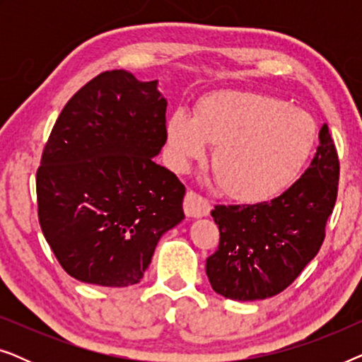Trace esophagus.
Returning a JSON list of instances; mask_svg holds the SVG:
<instances>
[{"label":"esophagus","instance_id":"obj_1","mask_svg":"<svg viewBox=\"0 0 362 362\" xmlns=\"http://www.w3.org/2000/svg\"><path fill=\"white\" fill-rule=\"evenodd\" d=\"M185 212L187 217H204L211 212V204L206 197L194 191H187L185 197Z\"/></svg>","mask_w":362,"mask_h":362}]
</instances>
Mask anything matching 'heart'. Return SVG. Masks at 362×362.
Returning <instances> with one entry per match:
<instances>
[{
  "label": "heart",
  "mask_w": 362,
  "mask_h": 362,
  "mask_svg": "<svg viewBox=\"0 0 362 362\" xmlns=\"http://www.w3.org/2000/svg\"><path fill=\"white\" fill-rule=\"evenodd\" d=\"M166 133L177 168L201 160L206 143L216 146L212 170L222 191L257 204L293 185L315 146L316 125L279 97L222 90L202 98L194 118L173 113Z\"/></svg>",
  "instance_id": "heart-1"
}]
</instances>
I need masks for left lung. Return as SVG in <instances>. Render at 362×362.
<instances>
[{"label":"left lung","instance_id":"left-lung-1","mask_svg":"<svg viewBox=\"0 0 362 362\" xmlns=\"http://www.w3.org/2000/svg\"><path fill=\"white\" fill-rule=\"evenodd\" d=\"M339 160L328 125L320 146L295 185L270 202L216 206L219 247L206 260L216 293L254 301L279 295L315 259L338 196Z\"/></svg>","mask_w":362,"mask_h":362}]
</instances>
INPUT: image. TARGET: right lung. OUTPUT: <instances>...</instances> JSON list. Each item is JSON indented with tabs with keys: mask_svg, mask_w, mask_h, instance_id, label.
I'll return each instance as SVG.
<instances>
[{
	"mask_svg": "<svg viewBox=\"0 0 362 362\" xmlns=\"http://www.w3.org/2000/svg\"><path fill=\"white\" fill-rule=\"evenodd\" d=\"M156 86L127 71L98 74L66 103L44 146L39 224L83 284H138L160 237L185 219V185L153 161L168 138Z\"/></svg>",
	"mask_w": 362,
	"mask_h": 362,
	"instance_id": "1",
	"label": "right lung"
}]
</instances>
